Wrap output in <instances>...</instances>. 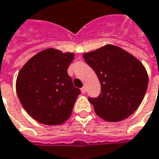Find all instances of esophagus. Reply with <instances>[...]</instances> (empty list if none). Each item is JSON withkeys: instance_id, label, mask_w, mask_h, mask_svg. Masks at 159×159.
<instances>
[{"instance_id": "34e87169", "label": "esophagus", "mask_w": 159, "mask_h": 159, "mask_svg": "<svg viewBox=\"0 0 159 159\" xmlns=\"http://www.w3.org/2000/svg\"><path fill=\"white\" fill-rule=\"evenodd\" d=\"M81 91H82V93H83V94H85V93H86V91H87L86 87H85V86H83V87L81 89Z\"/></svg>"}]
</instances>
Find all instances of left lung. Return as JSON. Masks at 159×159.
Returning a JSON list of instances; mask_svg holds the SVG:
<instances>
[{"label":"left lung","instance_id":"8db88e82","mask_svg":"<svg viewBox=\"0 0 159 159\" xmlns=\"http://www.w3.org/2000/svg\"><path fill=\"white\" fill-rule=\"evenodd\" d=\"M101 83L97 97H89L95 113L107 121H120L137 109L148 86L144 65L123 49L107 45L83 55Z\"/></svg>","mask_w":159,"mask_h":159}]
</instances>
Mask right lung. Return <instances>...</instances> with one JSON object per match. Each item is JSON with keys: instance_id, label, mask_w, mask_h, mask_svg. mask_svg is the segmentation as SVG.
Here are the masks:
<instances>
[{"instance_id": "right-lung-1", "label": "right lung", "mask_w": 159, "mask_h": 159, "mask_svg": "<svg viewBox=\"0 0 159 159\" xmlns=\"http://www.w3.org/2000/svg\"><path fill=\"white\" fill-rule=\"evenodd\" d=\"M73 53L46 49L33 57L19 72L16 92L25 110L37 121L63 124L72 113L81 90L68 75Z\"/></svg>"}]
</instances>
